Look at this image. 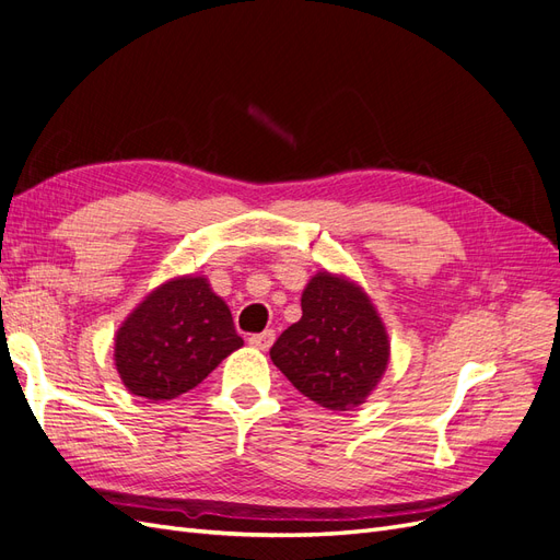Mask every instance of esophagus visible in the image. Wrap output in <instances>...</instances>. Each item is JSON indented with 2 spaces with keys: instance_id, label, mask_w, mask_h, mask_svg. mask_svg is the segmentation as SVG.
Listing matches in <instances>:
<instances>
[{
  "instance_id": "34e87169",
  "label": "esophagus",
  "mask_w": 560,
  "mask_h": 560,
  "mask_svg": "<svg viewBox=\"0 0 560 560\" xmlns=\"http://www.w3.org/2000/svg\"><path fill=\"white\" fill-rule=\"evenodd\" d=\"M273 341H276V331L273 329H266L261 334L249 336V346L257 348V350H268L270 346H273Z\"/></svg>"
}]
</instances>
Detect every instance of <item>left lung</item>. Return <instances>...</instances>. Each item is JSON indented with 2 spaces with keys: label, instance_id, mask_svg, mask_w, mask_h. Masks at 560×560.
I'll return each instance as SVG.
<instances>
[{
  "label": "left lung",
  "instance_id": "obj_1",
  "mask_svg": "<svg viewBox=\"0 0 560 560\" xmlns=\"http://www.w3.org/2000/svg\"><path fill=\"white\" fill-rule=\"evenodd\" d=\"M301 311L270 348V360L315 404L354 411L389 362V338L374 301L354 280L319 270L301 294Z\"/></svg>",
  "mask_w": 560,
  "mask_h": 560
}]
</instances>
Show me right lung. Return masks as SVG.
Segmentation results:
<instances>
[{
	"label": "right lung",
	"instance_id": "right-lung-1",
	"mask_svg": "<svg viewBox=\"0 0 560 560\" xmlns=\"http://www.w3.org/2000/svg\"><path fill=\"white\" fill-rule=\"evenodd\" d=\"M243 346L222 296L206 276L154 287L114 334V366L135 397L175 399Z\"/></svg>",
	"mask_w": 560,
	"mask_h": 560
}]
</instances>
